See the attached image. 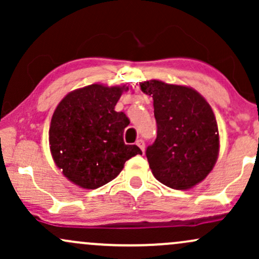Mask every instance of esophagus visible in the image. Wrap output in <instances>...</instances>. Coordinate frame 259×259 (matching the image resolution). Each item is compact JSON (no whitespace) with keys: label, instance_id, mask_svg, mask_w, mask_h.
<instances>
[{"label":"esophagus","instance_id":"esophagus-1","mask_svg":"<svg viewBox=\"0 0 259 259\" xmlns=\"http://www.w3.org/2000/svg\"><path fill=\"white\" fill-rule=\"evenodd\" d=\"M136 145H138V146L140 147V150L142 151V152H145V141L144 140H138V141H136Z\"/></svg>","mask_w":259,"mask_h":259}]
</instances>
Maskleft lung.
I'll return each instance as SVG.
<instances>
[{"mask_svg":"<svg viewBox=\"0 0 259 259\" xmlns=\"http://www.w3.org/2000/svg\"><path fill=\"white\" fill-rule=\"evenodd\" d=\"M140 88L153 99L157 139L146 150L152 174L171 189H191L206 179L218 158L214 113L189 86L150 80Z\"/></svg>","mask_w":259,"mask_h":259,"instance_id":"left-lung-1","label":"left lung"}]
</instances>
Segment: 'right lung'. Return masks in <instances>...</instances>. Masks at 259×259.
Returning a JSON list of instances; mask_svg holds the SVG:
<instances>
[{"label":"right lung","instance_id":"1","mask_svg":"<svg viewBox=\"0 0 259 259\" xmlns=\"http://www.w3.org/2000/svg\"><path fill=\"white\" fill-rule=\"evenodd\" d=\"M124 86L92 84L67 95L55 109L49 132L56 165L68 180L82 189H97L114 179L124 163L142 154L136 145H125L129 118L114 107Z\"/></svg>","mask_w":259,"mask_h":259}]
</instances>
